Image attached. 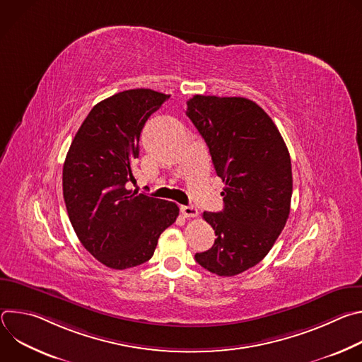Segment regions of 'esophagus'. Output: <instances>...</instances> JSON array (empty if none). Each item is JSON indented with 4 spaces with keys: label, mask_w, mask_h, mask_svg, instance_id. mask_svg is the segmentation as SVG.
I'll return each instance as SVG.
<instances>
[{
    "label": "esophagus",
    "mask_w": 362,
    "mask_h": 362,
    "mask_svg": "<svg viewBox=\"0 0 362 362\" xmlns=\"http://www.w3.org/2000/svg\"><path fill=\"white\" fill-rule=\"evenodd\" d=\"M180 212H182V215L185 216V218H196L197 216V209H196V206H193V204H189V206H180Z\"/></svg>",
    "instance_id": "1"
}]
</instances>
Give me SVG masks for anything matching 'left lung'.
<instances>
[{"mask_svg": "<svg viewBox=\"0 0 362 362\" xmlns=\"http://www.w3.org/2000/svg\"><path fill=\"white\" fill-rule=\"evenodd\" d=\"M186 115L209 147L226 187L222 212H204L216 235L196 262L219 276L259 264L286 225L292 168L286 144L262 107L245 97L196 94Z\"/></svg>", "mask_w": 362, "mask_h": 362, "instance_id": "1", "label": "left lung"}]
</instances>
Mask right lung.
<instances>
[{
    "instance_id": "obj_1",
    "label": "right lung",
    "mask_w": 362,
    "mask_h": 362,
    "mask_svg": "<svg viewBox=\"0 0 362 362\" xmlns=\"http://www.w3.org/2000/svg\"><path fill=\"white\" fill-rule=\"evenodd\" d=\"M170 95L133 88L91 109L63 166V196L73 229L98 262L127 269L147 262L162 232L176 222L177 204L126 187L136 182L140 133Z\"/></svg>"
}]
</instances>
